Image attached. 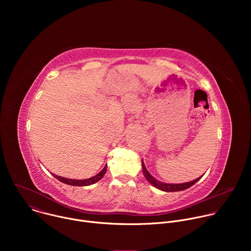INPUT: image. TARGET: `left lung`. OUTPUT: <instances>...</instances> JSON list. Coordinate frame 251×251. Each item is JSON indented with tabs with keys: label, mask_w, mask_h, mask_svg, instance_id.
<instances>
[{
	"label": "left lung",
	"mask_w": 251,
	"mask_h": 251,
	"mask_svg": "<svg viewBox=\"0 0 251 251\" xmlns=\"http://www.w3.org/2000/svg\"><path fill=\"white\" fill-rule=\"evenodd\" d=\"M142 169H143V174H144L146 180L151 185H153L155 188H157V189H159L161 191H164V192H180V191L187 190L190 187H192L193 185H195L200 180V178L204 175L203 174L201 176L196 178V180H194V181L188 182V183H183V184H167V183H163V182H160V181L156 180V178L152 175H150V173L147 171V169L145 167L144 162H143V159H142Z\"/></svg>",
	"instance_id": "1"
}]
</instances>
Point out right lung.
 <instances>
[{
	"label": "right lung",
	"instance_id": "right-lung-1",
	"mask_svg": "<svg viewBox=\"0 0 251 251\" xmlns=\"http://www.w3.org/2000/svg\"><path fill=\"white\" fill-rule=\"evenodd\" d=\"M107 171V164L104 166V168L95 176L89 177V178H85V180H73V178H67V177H63V176H59L57 175L52 174V176L57 178L58 181H60L63 184L66 185H70V186H75V187H83V186H90L93 185L95 183H97L98 181H100L101 178L104 176L105 173Z\"/></svg>",
	"mask_w": 251,
	"mask_h": 251
}]
</instances>
